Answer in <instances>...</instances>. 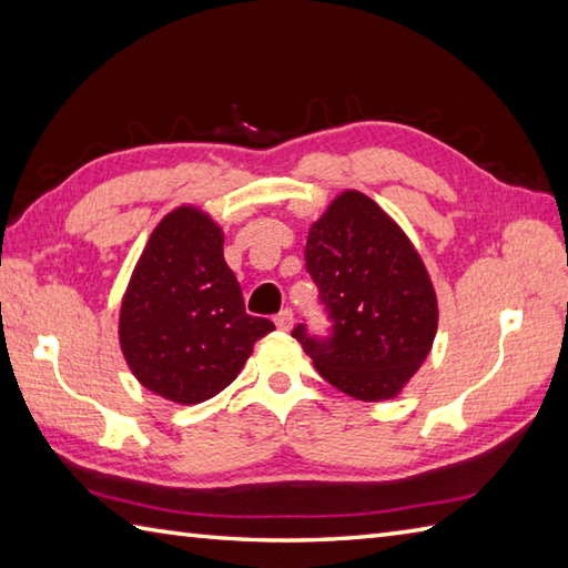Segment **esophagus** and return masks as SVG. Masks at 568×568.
<instances>
[{
	"label": "esophagus",
	"mask_w": 568,
	"mask_h": 568,
	"mask_svg": "<svg viewBox=\"0 0 568 568\" xmlns=\"http://www.w3.org/2000/svg\"><path fill=\"white\" fill-rule=\"evenodd\" d=\"M275 327L283 329V332L291 329L293 327V310L285 307V310L277 312V315H275Z\"/></svg>",
	"instance_id": "34e87169"
}]
</instances>
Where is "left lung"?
Listing matches in <instances>:
<instances>
[{"label":"left lung","instance_id":"1","mask_svg":"<svg viewBox=\"0 0 568 568\" xmlns=\"http://www.w3.org/2000/svg\"><path fill=\"white\" fill-rule=\"evenodd\" d=\"M307 273L329 336L293 329L334 388L376 403L405 388L437 334V295L405 232L364 192L346 190L312 224Z\"/></svg>","mask_w":568,"mask_h":568}]
</instances>
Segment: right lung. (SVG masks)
Masks as SVG:
<instances>
[{"mask_svg":"<svg viewBox=\"0 0 568 568\" xmlns=\"http://www.w3.org/2000/svg\"><path fill=\"white\" fill-rule=\"evenodd\" d=\"M271 320L246 315L210 214L178 207L153 229L119 315V342L143 388L197 405L232 383Z\"/></svg>","mask_w":568,"mask_h":568,"instance_id":"1","label":"right lung"}]
</instances>
